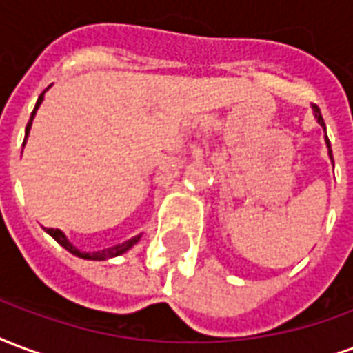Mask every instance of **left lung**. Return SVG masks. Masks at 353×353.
<instances>
[{"label": "left lung", "mask_w": 353, "mask_h": 353, "mask_svg": "<svg viewBox=\"0 0 353 353\" xmlns=\"http://www.w3.org/2000/svg\"><path fill=\"white\" fill-rule=\"evenodd\" d=\"M312 109H314V114H316V118H318V122H320L321 125L325 128V122H323V118H321V112H320V109H318V105H314ZM325 139H327V135H325ZM327 148H329V156H331V159H333V152H331V145H329V139H327Z\"/></svg>", "instance_id": "left-lung-1"}]
</instances>
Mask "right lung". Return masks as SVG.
<instances>
[{
    "label": "right lung",
    "mask_w": 353,
    "mask_h": 353,
    "mask_svg": "<svg viewBox=\"0 0 353 353\" xmlns=\"http://www.w3.org/2000/svg\"><path fill=\"white\" fill-rule=\"evenodd\" d=\"M41 101H43V94L39 95V99H37V103H35V109H33L32 112V118H30V122H28V125H26V137H28V133H30V128H32V120H33V114H35V110H37V107L41 105ZM26 143V139H24ZM46 233L52 236L54 241L58 244H61L63 248L68 252H71L73 256H77V258H84V259H109V258H117V256H120V254H123V252H128L133 246V244L137 243L139 239H141V235L133 236V239H130V241H125V243L122 244H117V246H110V248H105V250L101 252H94V254H86V252H81L74 248L73 244L69 243L68 236L63 235L60 230H54V228H46Z\"/></svg>",
    "instance_id": "add662e5"
}]
</instances>
